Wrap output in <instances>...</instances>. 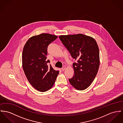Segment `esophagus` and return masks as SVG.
<instances>
[{
  "mask_svg": "<svg viewBox=\"0 0 123 123\" xmlns=\"http://www.w3.org/2000/svg\"><path fill=\"white\" fill-rule=\"evenodd\" d=\"M66 69V67L65 66H64L62 68V71H64Z\"/></svg>",
  "mask_w": 123,
  "mask_h": 123,
  "instance_id": "esophagus-1",
  "label": "esophagus"
}]
</instances>
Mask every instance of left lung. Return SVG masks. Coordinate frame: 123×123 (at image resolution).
Wrapping results in <instances>:
<instances>
[{
	"mask_svg": "<svg viewBox=\"0 0 123 123\" xmlns=\"http://www.w3.org/2000/svg\"><path fill=\"white\" fill-rule=\"evenodd\" d=\"M72 57L74 75L69 81L78 90L87 88L93 82L100 65L99 50L95 39L83 34L61 35L59 37Z\"/></svg>",
	"mask_w": 123,
	"mask_h": 123,
	"instance_id": "8db88e82",
	"label": "left lung"
}]
</instances>
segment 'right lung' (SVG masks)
<instances>
[{"mask_svg":"<svg viewBox=\"0 0 123 123\" xmlns=\"http://www.w3.org/2000/svg\"><path fill=\"white\" fill-rule=\"evenodd\" d=\"M57 37V36L43 33L31 37L22 51V65L28 81L36 90L45 92L55 82L58 71H55L46 60L47 47Z\"/></svg>","mask_w":123,"mask_h":123,"instance_id":"1","label":"right lung"}]
</instances>
